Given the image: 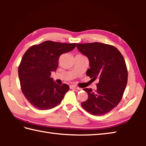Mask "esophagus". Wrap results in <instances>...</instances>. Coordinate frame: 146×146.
Listing matches in <instances>:
<instances>
[{"label": "esophagus", "mask_w": 146, "mask_h": 146, "mask_svg": "<svg viewBox=\"0 0 146 146\" xmlns=\"http://www.w3.org/2000/svg\"><path fill=\"white\" fill-rule=\"evenodd\" d=\"M70 88L71 89H75V90H80V88H78V87H77V86H74V85L70 86Z\"/></svg>", "instance_id": "obj_1"}]
</instances>
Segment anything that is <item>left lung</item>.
I'll return each instance as SVG.
<instances>
[{
  "mask_svg": "<svg viewBox=\"0 0 146 146\" xmlns=\"http://www.w3.org/2000/svg\"><path fill=\"white\" fill-rule=\"evenodd\" d=\"M76 47L90 61L86 75L91 80H99L95 92L91 88L84 89L88 98L81 105L91 115H105L119 104L126 87L127 70L124 58L117 48L109 44H76Z\"/></svg>",
  "mask_w": 146,
  "mask_h": 146,
  "instance_id": "8db88e82",
  "label": "left lung"
}]
</instances>
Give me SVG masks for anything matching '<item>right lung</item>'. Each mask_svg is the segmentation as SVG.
<instances>
[{"label":"right lung","mask_w":146,"mask_h":146,"mask_svg":"<svg viewBox=\"0 0 146 146\" xmlns=\"http://www.w3.org/2000/svg\"><path fill=\"white\" fill-rule=\"evenodd\" d=\"M76 43L67 44L47 40L31 46L22 58L18 72L24 97L38 110H50L62 100L69 86H60L50 77L58 68L62 54L72 51Z\"/></svg>","instance_id":"1"}]
</instances>
